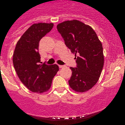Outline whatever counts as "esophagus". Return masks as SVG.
Here are the masks:
<instances>
[{"instance_id":"esophagus-1","label":"esophagus","mask_w":125,"mask_h":125,"mask_svg":"<svg viewBox=\"0 0 125 125\" xmlns=\"http://www.w3.org/2000/svg\"><path fill=\"white\" fill-rule=\"evenodd\" d=\"M58 66L60 68H63V67H64L65 65H58Z\"/></svg>"}]
</instances>
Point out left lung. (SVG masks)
<instances>
[{"label": "left lung", "mask_w": 125, "mask_h": 125, "mask_svg": "<svg viewBox=\"0 0 125 125\" xmlns=\"http://www.w3.org/2000/svg\"><path fill=\"white\" fill-rule=\"evenodd\" d=\"M65 44L75 54L76 67H70L72 75L69 84L73 90L84 92L99 80L104 65L102 43L91 26L77 20L57 25Z\"/></svg>", "instance_id": "8db88e82"}]
</instances>
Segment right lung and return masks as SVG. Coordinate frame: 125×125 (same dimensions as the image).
Returning <instances> with one entry per match:
<instances>
[{
	"label": "right lung",
	"mask_w": 125,
	"mask_h": 125,
	"mask_svg": "<svg viewBox=\"0 0 125 125\" xmlns=\"http://www.w3.org/2000/svg\"><path fill=\"white\" fill-rule=\"evenodd\" d=\"M52 27V23L32 24L21 36L15 49L13 63L15 71L22 83L32 92L48 91L59 70L56 64H41L38 51L41 39Z\"/></svg>",
	"instance_id": "obj_1"
}]
</instances>
